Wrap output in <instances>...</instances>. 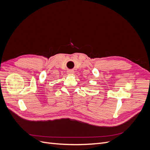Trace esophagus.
Returning a JSON list of instances; mask_svg holds the SVG:
<instances>
[{
	"label": "esophagus",
	"instance_id": "obj_1",
	"mask_svg": "<svg viewBox=\"0 0 150 150\" xmlns=\"http://www.w3.org/2000/svg\"><path fill=\"white\" fill-rule=\"evenodd\" d=\"M74 71L73 70H68L67 71V74H73L74 73Z\"/></svg>",
	"mask_w": 150,
	"mask_h": 150
}]
</instances>
